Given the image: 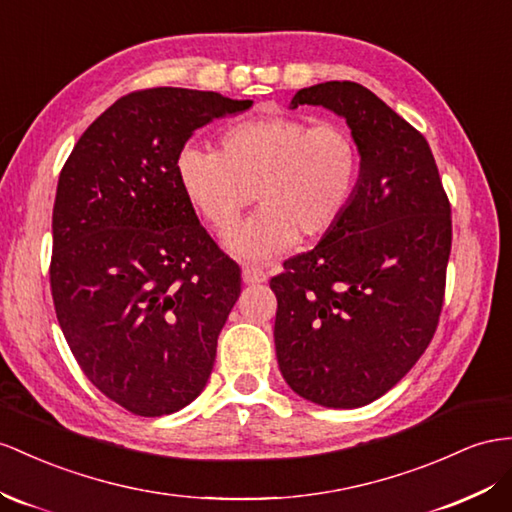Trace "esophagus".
Instances as JSON below:
<instances>
[{
  "instance_id": "34e87169",
  "label": "esophagus",
  "mask_w": 512,
  "mask_h": 512,
  "mask_svg": "<svg viewBox=\"0 0 512 512\" xmlns=\"http://www.w3.org/2000/svg\"><path fill=\"white\" fill-rule=\"evenodd\" d=\"M266 279H268V274H266V270H261V268H255V266H246V268L242 270V281H244L246 285L264 283Z\"/></svg>"
}]
</instances>
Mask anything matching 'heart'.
Instances as JSON below:
<instances>
[{
    "instance_id": "b5f03b06",
    "label": "heart",
    "mask_w": 512,
    "mask_h": 512,
    "mask_svg": "<svg viewBox=\"0 0 512 512\" xmlns=\"http://www.w3.org/2000/svg\"><path fill=\"white\" fill-rule=\"evenodd\" d=\"M183 199L209 229L229 231L255 201L261 209L225 246L244 261L285 253L298 238L320 240L344 218L359 181V149L337 123L274 114L220 134L218 151L186 144L175 157Z\"/></svg>"
}]
</instances>
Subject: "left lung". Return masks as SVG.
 Segmentation results:
<instances>
[{
    "mask_svg": "<svg viewBox=\"0 0 512 512\" xmlns=\"http://www.w3.org/2000/svg\"><path fill=\"white\" fill-rule=\"evenodd\" d=\"M344 116L361 155L337 227L272 277L285 383L329 409L381 398L437 331L452 248L450 201L426 138L357 82L298 90L290 108Z\"/></svg>",
    "mask_w": 512,
    "mask_h": 512,
    "instance_id": "8db88e82",
    "label": "left lung"
}]
</instances>
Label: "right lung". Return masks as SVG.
Instances as JSON below:
<instances>
[{
  "label": "right lung",
  "instance_id": "obj_1",
  "mask_svg": "<svg viewBox=\"0 0 512 512\" xmlns=\"http://www.w3.org/2000/svg\"><path fill=\"white\" fill-rule=\"evenodd\" d=\"M251 106L209 90H136L62 166L49 266L56 316L88 381L134 415L183 409L212 374L240 266L183 199L175 157L194 129Z\"/></svg>",
  "mask_w": 512,
  "mask_h": 512
}]
</instances>
